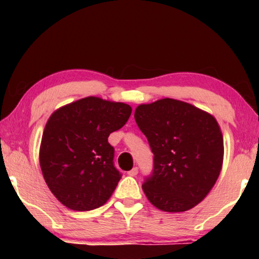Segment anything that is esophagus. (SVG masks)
Returning a JSON list of instances; mask_svg holds the SVG:
<instances>
[{
    "label": "esophagus",
    "mask_w": 259,
    "mask_h": 259,
    "mask_svg": "<svg viewBox=\"0 0 259 259\" xmlns=\"http://www.w3.org/2000/svg\"><path fill=\"white\" fill-rule=\"evenodd\" d=\"M138 173H139V169L136 168V167H134L132 170L127 171V174H129L130 177H136V175H138Z\"/></svg>",
    "instance_id": "esophagus-1"
}]
</instances>
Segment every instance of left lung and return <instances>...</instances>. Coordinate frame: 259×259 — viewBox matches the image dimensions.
I'll use <instances>...</instances> for the list:
<instances>
[{
    "mask_svg": "<svg viewBox=\"0 0 259 259\" xmlns=\"http://www.w3.org/2000/svg\"><path fill=\"white\" fill-rule=\"evenodd\" d=\"M134 117L154 154L153 173L142 185L147 200L164 212L194 208L222 170L224 141L218 121L174 99L140 105Z\"/></svg>",
    "mask_w": 259,
    "mask_h": 259,
    "instance_id": "obj_1",
    "label": "left lung"
}]
</instances>
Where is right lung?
<instances>
[{"instance_id": "add662e5", "label": "right lung", "mask_w": 259, "mask_h": 259, "mask_svg": "<svg viewBox=\"0 0 259 259\" xmlns=\"http://www.w3.org/2000/svg\"><path fill=\"white\" fill-rule=\"evenodd\" d=\"M132 107L89 96L51 114L40 145V167L55 197L73 210H91L111 198L121 175L113 164L109 134L129 119Z\"/></svg>"}]
</instances>
